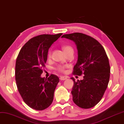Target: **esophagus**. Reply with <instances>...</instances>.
<instances>
[{
  "label": "esophagus",
  "mask_w": 124,
  "mask_h": 124,
  "mask_svg": "<svg viewBox=\"0 0 124 124\" xmlns=\"http://www.w3.org/2000/svg\"><path fill=\"white\" fill-rule=\"evenodd\" d=\"M67 78V77L66 76H61L60 77V79L61 80H65V79H66Z\"/></svg>",
  "instance_id": "1"
}]
</instances>
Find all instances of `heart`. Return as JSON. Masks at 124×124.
I'll return each mask as SVG.
<instances>
[{"label": "heart", "instance_id": "obj_1", "mask_svg": "<svg viewBox=\"0 0 124 124\" xmlns=\"http://www.w3.org/2000/svg\"><path fill=\"white\" fill-rule=\"evenodd\" d=\"M63 50L65 51V52L67 54V53L70 52H74V49L70 45H65V46H63ZM48 58H50L51 56V51L50 50L48 53ZM67 66L64 65H57L55 67V70H57V71L59 72H61V73H63V72L65 71L66 69L67 68Z\"/></svg>", "mask_w": 124, "mask_h": 124}]
</instances>
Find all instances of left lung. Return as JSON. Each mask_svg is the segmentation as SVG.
<instances>
[{"instance_id":"8db88e82","label":"left lung","mask_w":124,"mask_h":124,"mask_svg":"<svg viewBox=\"0 0 124 124\" xmlns=\"http://www.w3.org/2000/svg\"><path fill=\"white\" fill-rule=\"evenodd\" d=\"M62 38L73 40L77 46L78 60L73 74L84 79L74 81V102L83 109L96 105L102 98L109 81L110 67L104 47L90 36L80 32L65 34Z\"/></svg>"}]
</instances>
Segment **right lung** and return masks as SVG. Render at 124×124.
<instances>
[{
    "label": "right lung",
    "instance_id": "1",
    "mask_svg": "<svg viewBox=\"0 0 124 124\" xmlns=\"http://www.w3.org/2000/svg\"><path fill=\"white\" fill-rule=\"evenodd\" d=\"M62 35L43 34L32 38L24 44L17 57V88L23 101L35 110H43L53 102L59 78L55 74L47 79L40 76L46 63L48 48Z\"/></svg>",
    "mask_w": 124,
    "mask_h": 124
}]
</instances>
